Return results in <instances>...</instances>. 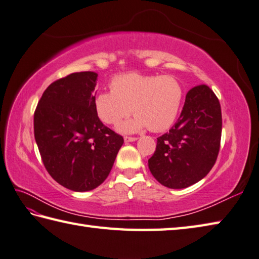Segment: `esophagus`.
<instances>
[{
	"instance_id": "obj_1",
	"label": "esophagus",
	"mask_w": 259,
	"mask_h": 259,
	"mask_svg": "<svg viewBox=\"0 0 259 259\" xmlns=\"http://www.w3.org/2000/svg\"><path fill=\"white\" fill-rule=\"evenodd\" d=\"M137 139V137H124V141L125 143H133V141H136Z\"/></svg>"
}]
</instances>
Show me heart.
Wrapping results in <instances>:
<instances>
[{
    "instance_id": "heart-1",
    "label": "heart",
    "mask_w": 259,
    "mask_h": 259,
    "mask_svg": "<svg viewBox=\"0 0 259 259\" xmlns=\"http://www.w3.org/2000/svg\"><path fill=\"white\" fill-rule=\"evenodd\" d=\"M110 88L96 95L95 112L103 123L118 124L133 111L134 118L118 126L123 134L138 133L147 126L154 133L170 128L184 98L183 86L170 75L125 73L114 76Z\"/></svg>"
}]
</instances>
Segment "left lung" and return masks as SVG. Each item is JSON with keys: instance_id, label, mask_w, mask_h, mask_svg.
<instances>
[{"instance_id": "left-lung-1", "label": "left lung", "mask_w": 259, "mask_h": 259, "mask_svg": "<svg viewBox=\"0 0 259 259\" xmlns=\"http://www.w3.org/2000/svg\"><path fill=\"white\" fill-rule=\"evenodd\" d=\"M221 106L209 86L186 94L179 120L157 138L148 160L150 173L161 185L185 189L201 181L213 167L220 149Z\"/></svg>"}]
</instances>
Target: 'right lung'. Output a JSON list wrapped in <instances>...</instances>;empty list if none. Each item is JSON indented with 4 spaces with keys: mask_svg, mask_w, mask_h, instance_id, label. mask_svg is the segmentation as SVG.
<instances>
[{
    "mask_svg": "<svg viewBox=\"0 0 259 259\" xmlns=\"http://www.w3.org/2000/svg\"><path fill=\"white\" fill-rule=\"evenodd\" d=\"M98 74L73 73L50 84L34 111V139L46 169L68 190H94L123 145L94 109Z\"/></svg>",
    "mask_w": 259,
    "mask_h": 259,
    "instance_id": "right-lung-1",
    "label": "right lung"
}]
</instances>
